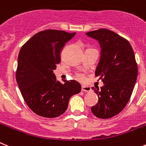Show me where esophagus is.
Returning a JSON list of instances; mask_svg holds the SVG:
<instances>
[{"label":"esophagus","instance_id":"1","mask_svg":"<svg viewBox=\"0 0 146 146\" xmlns=\"http://www.w3.org/2000/svg\"><path fill=\"white\" fill-rule=\"evenodd\" d=\"M82 91L85 92H89L91 91V87H88V86H82Z\"/></svg>","mask_w":146,"mask_h":146}]
</instances>
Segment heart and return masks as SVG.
Here are the masks:
<instances>
[{
  "label": "heart",
  "mask_w": 146,
  "mask_h": 146,
  "mask_svg": "<svg viewBox=\"0 0 146 146\" xmlns=\"http://www.w3.org/2000/svg\"><path fill=\"white\" fill-rule=\"evenodd\" d=\"M77 77H78L79 79H82L83 78V76L82 75H80V74H79V75L77 76Z\"/></svg>",
  "instance_id": "obj_1"
}]
</instances>
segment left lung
Here are the masks:
<instances>
[{
    "instance_id": "left-lung-1",
    "label": "left lung",
    "mask_w": 146,
    "mask_h": 146,
    "mask_svg": "<svg viewBox=\"0 0 146 146\" xmlns=\"http://www.w3.org/2000/svg\"><path fill=\"white\" fill-rule=\"evenodd\" d=\"M86 35L99 41L101 54L95 76L104 83L100 90L92 87L98 95V102L91 111L99 118H110L124 109L133 93L138 76L134 52L127 40L108 29Z\"/></svg>"
}]
</instances>
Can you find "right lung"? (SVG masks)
<instances>
[{
  "instance_id": "right-lung-1",
  "label": "right lung",
  "mask_w": 146,
  "mask_h": 146,
  "mask_svg": "<svg viewBox=\"0 0 146 146\" xmlns=\"http://www.w3.org/2000/svg\"><path fill=\"white\" fill-rule=\"evenodd\" d=\"M76 33L42 31L33 36L21 48L16 78L22 97L31 110L48 118L61 115L67 109L72 95L81 91L75 80L57 81L54 73L61 62V51Z\"/></svg>"
}]
</instances>
